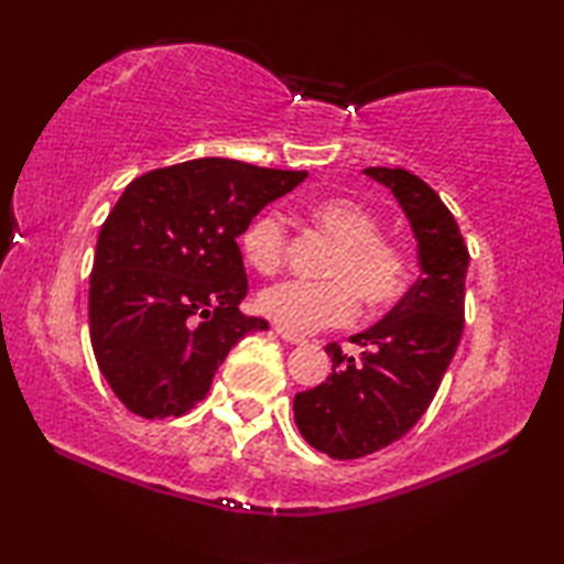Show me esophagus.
<instances>
[{
	"label": "esophagus",
	"mask_w": 564,
	"mask_h": 564,
	"mask_svg": "<svg viewBox=\"0 0 564 564\" xmlns=\"http://www.w3.org/2000/svg\"><path fill=\"white\" fill-rule=\"evenodd\" d=\"M275 333H279V336L285 343H291V346H303V343H305V338L299 336V333H291V330H283V328H275Z\"/></svg>",
	"instance_id": "obj_1"
}]
</instances>
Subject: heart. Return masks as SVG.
<instances>
[{
  "label": "heart",
  "instance_id": "obj_1",
  "mask_svg": "<svg viewBox=\"0 0 564 564\" xmlns=\"http://www.w3.org/2000/svg\"><path fill=\"white\" fill-rule=\"evenodd\" d=\"M305 218L336 243L323 265V279L328 281L269 285L259 295L263 316L283 330L313 333L350 323L358 299L368 311H383L400 299L408 283L405 256L393 241L378 236V218L366 206L348 198H321L305 206ZM285 243L289 234L275 212L256 214L238 238L246 263L259 273L279 269Z\"/></svg>",
  "mask_w": 564,
  "mask_h": 564
}]
</instances>
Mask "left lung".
<instances>
[{
  "label": "left lung",
  "mask_w": 564,
  "mask_h": 564,
  "mask_svg": "<svg viewBox=\"0 0 564 564\" xmlns=\"http://www.w3.org/2000/svg\"><path fill=\"white\" fill-rule=\"evenodd\" d=\"M362 174L393 191L417 241L420 275L376 326L326 346L333 373L295 393L293 417L305 443L336 460H356L395 443L413 427L441 388L465 321L470 253L441 196L405 169L368 166Z\"/></svg>",
  "instance_id": "left-lung-1"
}]
</instances>
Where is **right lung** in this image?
<instances>
[{"instance_id":"right-lung-1","label":"right lung","mask_w":564,"mask_h":564,"mask_svg":"<svg viewBox=\"0 0 564 564\" xmlns=\"http://www.w3.org/2000/svg\"><path fill=\"white\" fill-rule=\"evenodd\" d=\"M305 176L194 159L123 188L94 253L89 333L101 376L131 413H188L228 350L269 330L238 311L248 281L236 238Z\"/></svg>"}]
</instances>
